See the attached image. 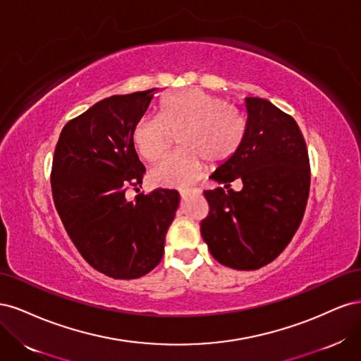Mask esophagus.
<instances>
[{
	"label": "esophagus",
	"instance_id": "1",
	"mask_svg": "<svg viewBox=\"0 0 361 361\" xmlns=\"http://www.w3.org/2000/svg\"><path fill=\"white\" fill-rule=\"evenodd\" d=\"M192 194L199 195L200 191L199 190H183V191H180V197H182V200H187L190 195H192Z\"/></svg>",
	"mask_w": 361,
	"mask_h": 361
}]
</instances>
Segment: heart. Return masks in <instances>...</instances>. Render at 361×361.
<instances>
[{"label": "heart", "instance_id": "1", "mask_svg": "<svg viewBox=\"0 0 361 361\" xmlns=\"http://www.w3.org/2000/svg\"><path fill=\"white\" fill-rule=\"evenodd\" d=\"M179 134L182 152L164 158L152 169L150 182L162 188H188L197 180L203 159L223 164L241 145L244 123L216 97L199 89L170 93L159 105V116H143L133 140L140 157L155 162L166 150L170 133Z\"/></svg>", "mask_w": 361, "mask_h": 361}]
</instances>
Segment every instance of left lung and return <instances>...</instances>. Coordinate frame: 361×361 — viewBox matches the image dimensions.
Instances as JSON below:
<instances>
[{
	"label": "left lung",
	"instance_id": "obj_1",
	"mask_svg": "<svg viewBox=\"0 0 361 361\" xmlns=\"http://www.w3.org/2000/svg\"><path fill=\"white\" fill-rule=\"evenodd\" d=\"M245 129L235 155L204 191L209 215L200 232L215 260L233 269H259L288 247L302 221L310 190L305 141L295 120L260 97H245ZM236 178L241 192L228 190Z\"/></svg>",
	"mask_w": 361,
	"mask_h": 361
}]
</instances>
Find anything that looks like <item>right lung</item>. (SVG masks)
<instances>
[{"label": "right lung", "instance_id": "1", "mask_svg": "<svg viewBox=\"0 0 361 361\" xmlns=\"http://www.w3.org/2000/svg\"><path fill=\"white\" fill-rule=\"evenodd\" d=\"M158 89L116 94L94 104L63 128L52 161V197L81 256L102 274L130 280L162 259L180 195L155 190L126 199L143 182L133 130Z\"/></svg>", "mask_w": 361, "mask_h": 361}]
</instances>
